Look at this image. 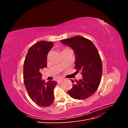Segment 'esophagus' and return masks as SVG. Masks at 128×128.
<instances>
[{
	"label": "esophagus",
	"mask_w": 128,
	"mask_h": 128,
	"mask_svg": "<svg viewBox=\"0 0 128 128\" xmlns=\"http://www.w3.org/2000/svg\"><path fill=\"white\" fill-rule=\"evenodd\" d=\"M63 80H64V79H60L59 80H58V84H61L62 82H63Z\"/></svg>",
	"instance_id": "34e87169"
}]
</instances>
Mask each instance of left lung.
Returning <instances> with one entry per match:
<instances>
[{"mask_svg":"<svg viewBox=\"0 0 128 128\" xmlns=\"http://www.w3.org/2000/svg\"><path fill=\"white\" fill-rule=\"evenodd\" d=\"M71 48L75 53V69L81 72L82 78L68 91L69 95L75 99L90 97L97 90L101 81L102 65L101 58L95 45L86 38L76 36L60 40ZM74 84V80H72Z\"/></svg>","mask_w":128,"mask_h":128,"instance_id":"left-lung-1","label":"left lung"}]
</instances>
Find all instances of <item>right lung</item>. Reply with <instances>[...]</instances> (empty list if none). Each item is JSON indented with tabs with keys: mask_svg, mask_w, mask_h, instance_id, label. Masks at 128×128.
<instances>
[{
	"mask_svg": "<svg viewBox=\"0 0 128 128\" xmlns=\"http://www.w3.org/2000/svg\"><path fill=\"white\" fill-rule=\"evenodd\" d=\"M52 42L40 41L29 48L24 64V80L27 92L32 101L40 107L51 106L54 102L55 81L42 80L41 69L47 66V56Z\"/></svg>",
	"mask_w": 128,
	"mask_h": 128,
	"instance_id": "1",
	"label": "right lung"
}]
</instances>
